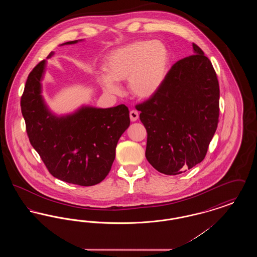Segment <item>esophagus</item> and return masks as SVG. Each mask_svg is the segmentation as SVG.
<instances>
[{
  "label": "esophagus",
  "mask_w": 257,
  "mask_h": 257,
  "mask_svg": "<svg viewBox=\"0 0 257 257\" xmlns=\"http://www.w3.org/2000/svg\"><path fill=\"white\" fill-rule=\"evenodd\" d=\"M138 118H139V112L137 110H131L130 111V119H131V121L135 122V121L138 120Z\"/></svg>",
  "instance_id": "1"
}]
</instances>
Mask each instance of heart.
Instances as JSON below:
<instances>
[{
	"label": "heart",
	"instance_id": "heart-1",
	"mask_svg": "<svg viewBox=\"0 0 257 257\" xmlns=\"http://www.w3.org/2000/svg\"><path fill=\"white\" fill-rule=\"evenodd\" d=\"M171 52L161 40H137L113 50L103 63L105 74L98 83L106 93L116 95V82L127 81L130 93L139 99L154 96L164 85L171 64Z\"/></svg>",
	"mask_w": 257,
	"mask_h": 257
}]
</instances>
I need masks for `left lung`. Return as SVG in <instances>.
Returning <instances> with one entry per match:
<instances>
[{
	"label": "left lung",
	"mask_w": 257,
	"mask_h": 257,
	"mask_svg": "<svg viewBox=\"0 0 257 257\" xmlns=\"http://www.w3.org/2000/svg\"><path fill=\"white\" fill-rule=\"evenodd\" d=\"M174 63L159 91L137 105L147 132L146 157L167 175L185 172L204 159L219 122L220 87L203 51Z\"/></svg>",
	"instance_id": "8db88e82"
}]
</instances>
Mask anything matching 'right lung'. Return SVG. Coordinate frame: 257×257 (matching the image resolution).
Returning <instances> with one entry per match:
<instances>
[{
    "mask_svg": "<svg viewBox=\"0 0 257 257\" xmlns=\"http://www.w3.org/2000/svg\"><path fill=\"white\" fill-rule=\"evenodd\" d=\"M46 64V60L40 61L29 74L21 97L31 145L54 177L86 187L100 183L110 172L117 142L130 125L129 110L123 104L107 109L82 106L71 113L56 114L42 96Z\"/></svg>",
    "mask_w": 257,
    "mask_h": 257,
    "instance_id": "add662e5",
    "label": "right lung"
}]
</instances>
